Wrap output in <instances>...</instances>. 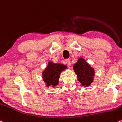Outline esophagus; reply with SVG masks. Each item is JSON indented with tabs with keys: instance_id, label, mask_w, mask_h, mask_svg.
<instances>
[{
	"instance_id": "1",
	"label": "esophagus",
	"mask_w": 122,
	"mask_h": 122,
	"mask_svg": "<svg viewBox=\"0 0 122 122\" xmlns=\"http://www.w3.org/2000/svg\"><path fill=\"white\" fill-rule=\"evenodd\" d=\"M65 62H66V65H67V66H68V67H70V66H71L70 60H68V59H66V60H65Z\"/></svg>"
}]
</instances>
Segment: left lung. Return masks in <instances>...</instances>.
<instances>
[{
	"mask_svg": "<svg viewBox=\"0 0 122 122\" xmlns=\"http://www.w3.org/2000/svg\"><path fill=\"white\" fill-rule=\"evenodd\" d=\"M73 69L77 76V80L82 86H88L92 83L95 71L83 58H79L77 62L73 66Z\"/></svg>",
	"mask_w": 122,
	"mask_h": 122,
	"instance_id": "1",
	"label": "left lung"
}]
</instances>
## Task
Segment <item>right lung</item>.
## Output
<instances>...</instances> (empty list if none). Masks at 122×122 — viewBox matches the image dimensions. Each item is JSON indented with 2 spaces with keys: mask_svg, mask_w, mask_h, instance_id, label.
<instances>
[{
  "mask_svg": "<svg viewBox=\"0 0 122 122\" xmlns=\"http://www.w3.org/2000/svg\"><path fill=\"white\" fill-rule=\"evenodd\" d=\"M66 66L61 64H55L52 62H48L46 68L42 73L43 80L48 87L52 86L54 87L58 84L60 73L65 68Z\"/></svg>",
  "mask_w": 122,
  "mask_h": 122,
  "instance_id": "1",
  "label": "right lung"
}]
</instances>
